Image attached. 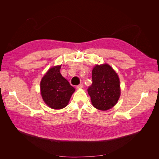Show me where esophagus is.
Masks as SVG:
<instances>
[{"label": "esophagus", "mask_w": 159, "mask_h": 159, "mask_svg": "<svg viewBox=\"0 0 159 159\" xmlns=\"http://www.w3.org/2000/svg\"><path fill=\"white\" fill-rule=\"evenodd\" d=\"M83 87H84V85L82 84H79V85L76 86V88L78 89H81V88H82Z\"/></svg>", "instance_id": "esophagus-1"}]
</instances>
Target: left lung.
Returning a JSON list of instances; mask_svg holds the SVG:
<instances>
[{
	"label": "left lung",
	"instance_id": "8db88e82",
	"mask_svg": "<svg viewBox=\"0 0 159 159\" xmlns=\"http://www.w3.org/2000/svg\"><path fill=\"white\" fill-rule=\"evenodd\" d=\"M92 81L88 91L93 106L102 111L113 107L121 93L116 72L108 64L96 66L92 71Z\"/></svg>",
	"mask_w": 159,
	"mask_h": 159
}]
</instances>
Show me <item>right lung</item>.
<instances>
[{
    "label": "right lung",
    "mask_w": 159,
    "mask_h": 159,
    "mask_svg": "<svg viewBox=\"0 0 159 159\" xmlns=\"http://www.w3.org/2000/svg\"><path fill=\"white\" fill-rule=\"evenodd\" d=\"M61 66H55L48 71L40 82L43 100L48 106L60 109L68 105L75 89L60 72Z\"/></svg>",
    "instance_id": "1"
}]
</instances>
